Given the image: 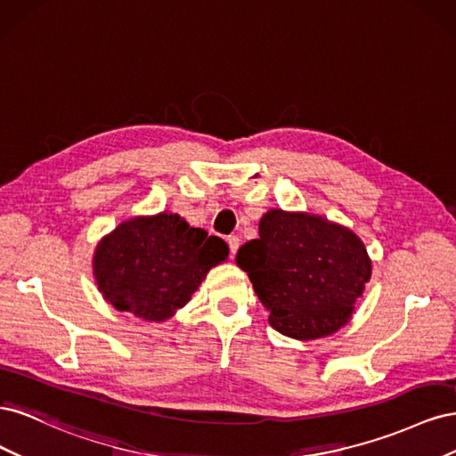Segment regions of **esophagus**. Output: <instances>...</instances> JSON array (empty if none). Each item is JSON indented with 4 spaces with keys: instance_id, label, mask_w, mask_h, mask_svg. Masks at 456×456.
I'll use <instances>...</instances> for the list:
<instances>
[{
    "instance_id": "obj_1",
    "label": "esophagus",
    "mask_w": 456,
    "mask_h": 456,
    "mask_svg": "<svg viewBox=\"0 0 456 456\" xmlns=\"http://www.w3.org/2000/svg\"><path fill=\"white\" fill-rule=\"evenodd\" d=\"M226 241H228V247H230V255L233 258V256H236L238 249H240V238L238 236H228Z\"/></svg>"
}]
</instances>
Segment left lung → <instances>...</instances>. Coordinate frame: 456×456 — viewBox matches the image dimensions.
<instances>
[{"label":"left lung","instance_id":"1","mask_svg":"<svg viewBox=\"0 0 456 456\" xmlns=\"http://www.w3.org/2000/svg\"><path fill=\"white\" fill-rule=\"evenodd\" d=\"M238 266L281 335L310 340L346 323L370 278L362 240L322 216L268 211L258 238L240 247Z\"/></svg>","mask_w":456,"mask_h":456}]
</instances>
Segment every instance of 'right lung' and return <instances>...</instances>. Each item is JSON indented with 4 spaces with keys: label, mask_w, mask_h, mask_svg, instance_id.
Listing matches in <instances>:
<instances>
[{
    "label": "right lung",
    "mask_w": 456,
    "mask_h": 456,
    "mask_svg": "<svg viewBox=\"0 0 456 456\" xmlns=\"http://www.w3.org/2000/svg\"><path fill=\"white\" fill-rule=\"evenodd\" d=\"M228 258L224 240L159 213L121 223L94 253V278L119 312L163 322L183 308L211 266Z\"/></svg>",
    "instance_id": "right-lung-1"
}]
</instances>
